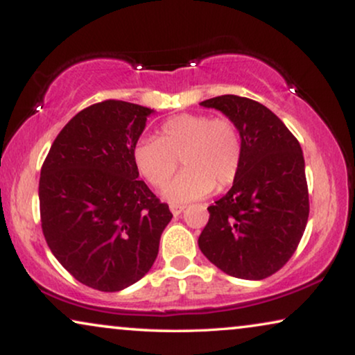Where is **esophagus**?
<instances>
[{
    "instance_id": "esophagus-1",
    "label": "esophagus",
    "mask_w": 355,
    "mask_h": 355,
    "mask_svg": "<svg viewBox=\"0 0 355 355\" xmlns=\"http://www.w3.org/2000/svg\"><path fill=\"white\" fill-rule=\"evenodd\" d=\"M169 210H171L174 216H178V215H181L184 210H186V207H184V205H171V207H169Z\"/></svg>"
}]
</instances>
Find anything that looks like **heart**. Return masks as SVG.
Returning <instances> with one entry per match:
<instances>
[{
    "mask_svg": "<svg viewBox=\"0 0 355 355\" xmlns=\"http://www.w3.org/2000/svg\"><path fill=\"white\" fill-rule=\"evenodd\" d=\"M132 155L140 174L155 187L168 182L182 158L186 169L163 189V197L187 203L234 182L242 163V139L231 119L186 113L164 121L159 139H139Z\"/></svg>",
    "mask_w": 355,
    "mask_h": 355,
    "instance_id": "b5f03b06",
    "label": "heart"
}]
</instances>
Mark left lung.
I'll return each instance as SVG.
<instances>
[{"mask_svg":"<svg viewBox=\"0 0 355 355\" xmlns=\"http://www.w3.org/2000/svg\"><path fill=\"white\" fill-rule=\"evenodd\" d=\"M239 129L242 163L232 187L208 207L198 237L202 254L226 275L259 281L297 249L309 220V191L300 144L259 101L221 95L200 103Z\"/></svg>","mask_w":355,"mask_h":355,"instance_id":"1","label":"left lung"}]
</instances>
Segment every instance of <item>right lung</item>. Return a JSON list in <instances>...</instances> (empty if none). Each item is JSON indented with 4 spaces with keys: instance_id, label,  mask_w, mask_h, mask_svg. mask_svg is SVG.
Instances as JSON below:
<instances>
[{
    "instance_id": "add662e5",
    "label": "right lung",
    "mask_w": 355,
    "mask_h": 355,
    "mask_svg": "<svg viewBox=\"0 0 355 355\" xmlns=\"http://www.w3.org/2000/svg\"><path fill=\"white\" fill-rule=\"evenodd\" d=\"M155 111L106 100L77 113L42 166V230L82 284L116 293L152 268L171 211L139 181L134 147Z\"/></svg>"
}]
</instances>
